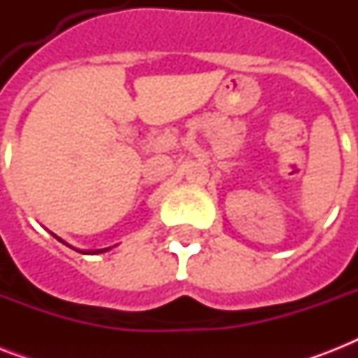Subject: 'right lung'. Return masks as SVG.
Returning a JSON list of instances; mask_svg holds the SVG:
<instances>
[{"mask_svg":"<svg viewBox=\"0 0 358 358\" xmlns=\"http://www.w3.org/2000/svg\"><path fill=\"white\" fill-rule=\"evenodd\" d=\"M53 236H55V234H53ZM55 238H57V236H55ZM59 239V241H63V239H61V238H57ZM63 243H64V241H63ZM72 249H74V247H72ZM106 250H109V249H100V250H87V252H85V250H78V252H83V255H98V252H106Z\"/></svg>","mask_w":358,"mask_h":358,"instance_id":"right-lung-1","label":"right lung"}]
</instances>
